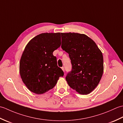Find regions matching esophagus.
Instances as JSON below:
<instances>
[{"mask_svg": "<svg viewBox=\"0 0 123 123\" xmlns=\"http://www.w3.org/2000/svg\"><path fill=\"white\" fill-rule=\"evenodd\" d=\"M61 69H62V70H63V71L64 72V67H62V68H61Z\"/></svg>", "mask_w": 123, "mask_h": 123, "instance_id": "34e87169", "label": "esophagus"}]
</instances>
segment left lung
Wrapping results in <instances>:
<instances>
[{"label": "left lung", "instance_id": "obj_1", "mask_svg": "<svg viewBox=\"0 0 123 123\" xmlns=\"http://www.w3.org/2000/svg\"><path fill=\"white\" fill-rule=\"evenodd\" d=\"M61 34V48L69 54L72 64L66 79L73 89L87 95L95 89L103 75V54L87 35L75 33Z\"/></svg>", "mask_w": 123, "mask_h": 123}]
</instances>
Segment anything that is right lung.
Masks as SVG:
<instances>
[{
    "mask_svg": "<svg viewBox=\"0 0 123 123\" xmlns=\"http://www.w3.org/2000/svg\"><path fill=\"white\" fill-rule=\"evenodd\" d=\"M61 45V33H42L26 46L20 59L23 82L32 92L44 93L53 88L64 72L57 66L53 52Z\"/></svg>",
    "mask_w": 123,
    "mask_h": 123,
    "instance_id": "add662e5",
    "label": "right lung"
}]
</instances>
